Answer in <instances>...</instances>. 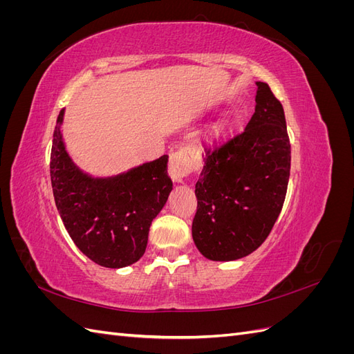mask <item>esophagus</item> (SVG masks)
<instances>
[{
	"label": "esophagus",
	"mask_w": 354,
	"mask_h": 354,
	"mask_svg": "<svg viewBox=\"0 0 354 354\" xmlns=\"http://www.w3.org/2000/svg\"><path fill=\"white\" fill-rule=\"evenodd\" d=\"M198 165V159L194 158L187 149L181 147L178 151L169 155V164H168V174L176 183H181L185 177H187L192 171Z\"/></svg>",
	"instance_id": "esophagus-1"
}]
</instances>
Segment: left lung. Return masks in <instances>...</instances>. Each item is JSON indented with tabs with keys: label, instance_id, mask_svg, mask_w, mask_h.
<instances>
[{
	"label": "left lung",
	"instance_id": "8db88e82",
	"mask_svg": "<svg viewBox=\"0 0 354 354\" xmlns=\"http://www.w3.org/2000/svg\"><path fill=\"white\" fill-rule=\"evenodd\" d=\"M195 186L192 236L212 261H232L269 236L286 196L291 145L285 113L266 82H257L255 112L229 140L205 147Z\"/></svg>",
	"mask_w": 354,
	"mask_h": 354
}]
</instances>
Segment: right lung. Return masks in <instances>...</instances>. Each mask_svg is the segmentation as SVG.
<instances>
[{
	"label": "right lung",
	"instance_id": "1",
	"mask_svg": "<svg viewBox=\"0 0 354 354\" xmlns=\"http://www.w3.org/2000/svg\"><path fill=\"white\" fill-rule=\"evenodd\" d=\"M57 116L50 156L51 187L63 224L80 251L95 264L121 269L140 260L152 220L164 208L173 181L164 155L113 177H91L73 164Z\"/></svg>",
	"mask_w": 354,
	"mask_h": 354
}]
</instances>
